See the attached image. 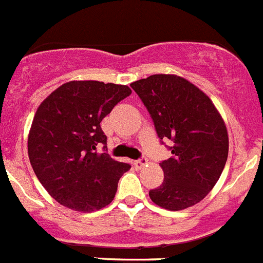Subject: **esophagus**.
Instances as JSON below:
<instances>
[{
	"label": "esophagus",
	"mask_w": 263,
	"mask_h": 263,
	"mask_svg": "<svg viewBox=\"0 0 263 263\" xmlns=\"http://www.w3.org/2000/svg\"><path fill=\"white\" fill-rule=\"evenodd\" d=\"M145 163H147V158H140V160L134 161V166L137 168H142Z\"/></svg>",
	"instance_id": "34e87169"
}]
</instances>
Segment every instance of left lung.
<instances>
[{"mask_svg":"<svg viewBox=\"0 0 263 263\" xmlns=\"http://www.w3.org/2000/svg\"><path fill=\"white\" fill-rule=\"evenodd\" d=\"M160 139H171L173 157L162 161L163 181L149 191L153 203L180 211L201 202L225 167L229 137L223 119L206 93L173 74L132 83Z\"/></svg>","mask_w":263,"mask_h":263,"instance_id":"left-lung-1","label":"left lung"}]
</instances>
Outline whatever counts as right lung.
I'll return each instance as SVG.
<instances>
[{
    "label": "right lung",
    "mask_w": 263,
    "mask_h": 263,
    "mask_svg": "<svg viewBox=\"0 0 263 263\" xmlns=\"http://www.w3.org/2000/svg\"><path fill=\"white\" fill-rule=\"evenodd\" d=\"M130 93L128 85L72 80L37 108L28 155L38 180L60 204L90 212L115 198L119 180L130 165L98 153L97 145L107 143L101 121Z\"/></svg>",
    "instance_id": "1"
}]
</instances>
